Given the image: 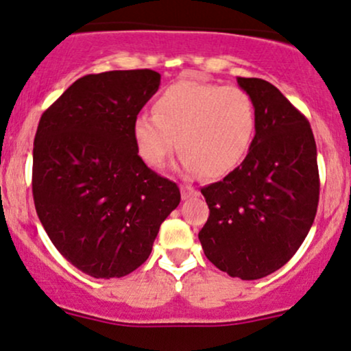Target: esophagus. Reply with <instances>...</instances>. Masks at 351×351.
I'll use <instances>...</instances> for the list:
<instances>
[{
  "label": "esophagus",
  "instance_id": "esophagus-1",
  "mask_svg": "<svg viewBox=\"0 0 351 351\" xmlns=\"http://www.w3.org/2000/svg\"><path fill=\"white\" fill-rule=\"evenodd\" d=\"M199 191L191 186V184H181V198L183 199H189V198H195L198 196Z\"/></svg>",
  "mask_w": 351,
  "mask_h": 351
}]
</instances>
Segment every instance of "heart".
Masks as SVG:
<instances>
[{
    "label": "heart",
    "mask_w": 351,
    "mask_h": 351,
    "mask_svg": "<svg viewBox=\"0 0 351 351\" xmlns=\"http://www.w3.org/2000/svg\"><path fill=\"white\" fill-rule=\"evenodd\" d=\"M256 128V104L244 88L183 79L163 88L155 114L135 117L132 132L136 152L153 168L178 147L183 171L223 176L245 158Z\"/></svg>",
    "instance_id": "heart-1"
}]
</instances>
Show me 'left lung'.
Returning a JSON list of instances; mask_svg holds the SVG:
<instances>
[{
    "label": "left lung",
    "mask_w": 351,
    "mask_h": 351,
    "mask_svg": "<svg viewBox=\"0 0 351 351\" xmlns=\"http://www.w3.org/2000/svg\"><path fill=\"white\" fill-rule=\"evenodd\" d=\"M257 112L244 162L201 188L209 217L199 231L206 257L243 280L276 272L297 252L317 215L320 178L308 120L271 82L237 77Z\"/></svg>",
    "instance_id": "left-lung-1"
}]
</instances>
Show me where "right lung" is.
<instances>
[{"label": "right lung", "instance_id": "1", "mask_svg": "<svg viewBox=\"0 0 351 351\" xmlns=\"http://www.w3.org/2000/svg\"><path fill=\"white\" fill-rule=\"evenodd\" d=\"M160 79L150 69L84 75L39 120L36 213L56 249L95 279L138 269L180 204L178 184L145 165L132 132Z\"/></svg>", "mask_w": 351, "mask_h": 351}]
</instances>
